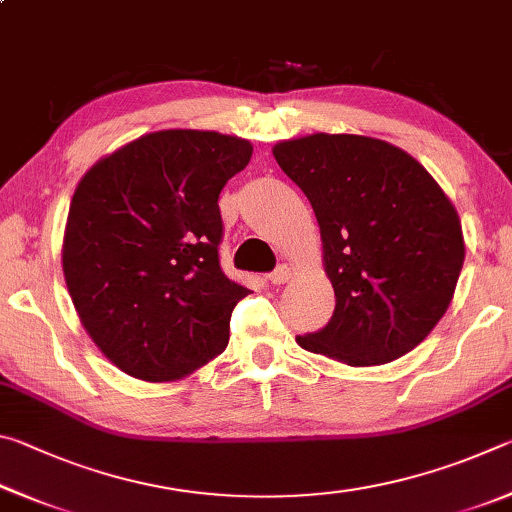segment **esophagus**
<instances>
[{
  "instance_id": "esophagus-1",
  "label": "esophagus",
  "mask_w": 512,
  "mask_h": 512,
  "mask_svg": "<svg viewBox=\"0 0 512 512\" xmlns=\"http://www.w3.org/2000/svg\"><path fill=\"white\" fill-rule=\"evenodd\" d=\"M289 277H291V268L287 264H280L271 275H268V280H271V284H284L289 282Z\"/></svg>"
}]
</instances>
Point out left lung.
<instances>
[{"mask_svg": "<svg viewBox=\"0 0 512 512\" xmlns=\"http://www.w3.org/2000/svg\"><path fill=\"white\" fill-rule=\"evenodd\" d=\"M273 155L314 207L336 296L300 348L348 366L411 352L443 318L465 259L443 189L409 153L363 135L316 133Z\"/></svg>", "mask_w": 512, "mask_h": 512, "instance_id": "left-lung-1", "label": "left lung"}]
</instances>
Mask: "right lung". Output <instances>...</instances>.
Instances as JSON below:
<instances>
[{"instance_id":"1","label":"right lung","mask_w":512,"mask_h":512,"mask_svg":"<svg viewBox=\"0 0 512 512\" xmlns=\"http://www.w3.org/2000/svg\"><path fill=\"white\" fill-rule=\"evenodd\" d=\"M246 140L158 131L94 164L69 205L63 271L83 327L126 375L173 381L221 354L250 289L221 268L219 194Z\"/></svg>"}]
</instances>
